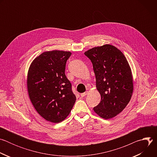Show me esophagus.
Masks as SVG:
<instances>
[{
  "label": "esophagus",
  "instance_id": "34e87169",
  "mask_svg": "<svg viewBox=\"0 0 157 157\" xmlns=\"http://www.w3.org/2000/svg\"><path fill=\"white\" fill-rule=\"evenodd\" d=\"M87 94V92H85V93H81V96L82 98V97H84V96H86Z\"/></svg>",
  "mask_w": 157,
  "mask_h": 157
}]
</instances>
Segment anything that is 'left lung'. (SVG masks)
Masks as SVG:
<instances>
[{
  "label": "left lung",
  "instance_id": "obj_1",
  "mask_svg": "<svg viewBox=\"0 0 157 157\" xmlns=\"http://www.w3.org/2000/svg\"><path fill=\"white\" fill-rule=\"evenodd\" d=\"M84 55L93 63L96 88L101 97L94 111L104 119L114 117L132 96L133 80L130 65L122 52L109 44L94 47Z\"/></svg>",
  "mask_w": 157,
  "mask_h": 157
}]
</instances>
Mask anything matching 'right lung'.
I'll return each mask as SVG.
<instances>
[{
  "label": "right lung",
  "instance_id": "add662e5",
  "mask_svg": "<svg viewBox=\"0 0 157 157\" xmlns=\"http://www.w3.org/2000/svg\"><path fill=\"white\" fill-rule=\"evenodd\" d=\"M70 52H44L32 62L27 75L29 98L37 113L47 121L59 123L70 114L76 102L71 84L65 75Z\"/></svg>",
  "mask_w": 157,
  "mask_h": 157
}]
</instances>
